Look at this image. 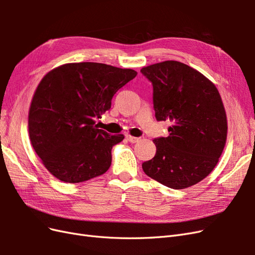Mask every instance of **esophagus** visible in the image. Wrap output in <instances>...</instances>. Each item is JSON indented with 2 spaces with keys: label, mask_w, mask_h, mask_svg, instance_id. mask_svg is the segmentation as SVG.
Listing matches in <instances>:
<instances>
[{
  "label": "esophagus",
  "mask_w": 255,
  "mask_h": 255,
  "mask_svg": "<svg viewBox=\"0 0 255 255\" xmlns=\"http://www.w3.org/2000/svg\"><path fill=\"white\" fill-rule=\"evenodd\" d=\"M126 137H127V139H128L129 142H133V143H134V142H137L138 140H139V138H138V137H134V136L128 135V134Z\"/></svg>",
  "instance_id": "1"
}]
</instances>
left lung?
I'll return each instance as SVG.
<instances>
[{
    "instance_id": "obj_1",
    "label": "left lung",
    "mask_w": 255,
    "mask_h": 255,
    "mask_svg": "<svg viewBox=\"0 0 255 255\" xmlns=\"http://www.w3.org/2000/svg\"><path fill=\"white\" fill-rule=\"evenodd\" d=\"M140 72L153 85L155 118L169 120V135L154 139L155 156L144 173L167 187L184 189L210 174L225 149L228 120L215 84L180 61L165 60Z\"/></svg>"
}]
</instances>
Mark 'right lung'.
Masks as SVG:
<instances>
[{"label": "right lung", "mask_w": 255, "mask_h": 255, "mask_svg": "<svg viewBox=\"0 0 255 255\" xmlns=\"http://www.w3.org/2000/svg\"><path fill=\"white\" fill-rule=\"evenodd\" d=\"M137 72L100 63H70L45 74L28 111L29 140L48 171L66 183L105 173L112 149L125 139L95 125L114 95Z\"/></svg>", "instance_id": "add662e5"}]
</instances>
